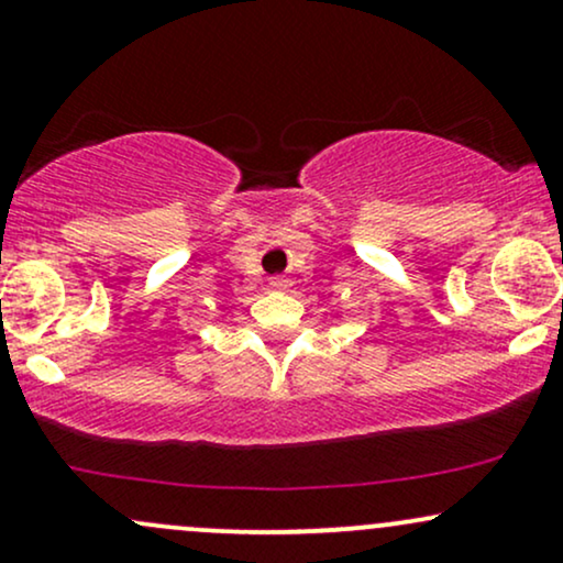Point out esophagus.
Masks as SVG:
<instances>
[{"instance_id": "34e87169", "label": "esophagus", "mask_w": 563, "mask_h": 563, "mask_svg": "<svg viewBox=\"0 0 563 563\" xmlns=\"http://www.w3.org/2000/svg\"><path fill=\"white\" fill-rule=\"evenodd\" d=\"M269 288L283 290V288H286V280H280V277H273V280H269Z\"/></svg>"}]
</instances>
